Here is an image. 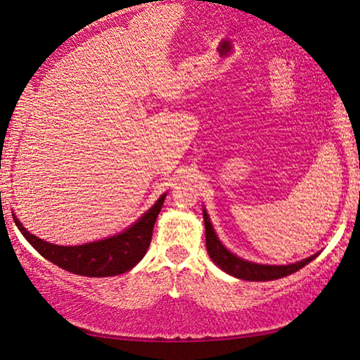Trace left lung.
Instances as JSON below:
<instances>
[{"label":"left lung","instance_id":"left-lung-1","mask_svg":"<svg viewBox=\"0 0 360 360\" xmlns=\"http://www.w3.org/2000/svg\"><path fill=\"white\" fill-rule=\"evenodd\" d=\"M203 221H205V243H207V250L210 254L212 260L217 264L223 271L229 273L236 278H240V280L245 281H271L278 280V278L288 276L291 273L300 270V268L305 266L309 262H312L319 254H315L309 259L300 260L297 264L291 265H259L252 264V262L243 260L239 257L231 254L224 245L219 243L217 234L213 231V226L210 223V218H208L207 212L203 210Z\"/></svg>","mask_w":360,"mask_h":360}]
</instances>
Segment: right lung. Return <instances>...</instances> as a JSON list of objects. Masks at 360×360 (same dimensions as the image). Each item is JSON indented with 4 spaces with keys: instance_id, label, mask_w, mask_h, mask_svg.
I'll list each match as a JSON object with an SVG mask.
<instances>
[{
    "instance_id": "obj_1",
    "label": "right lung",
    "mask_w": 360,
    "mask_h": 360,
    "mask_svg": "<svg viewBox=\"0 0 360 360\" xmlns=\"http://www.w3.org/2000/svg\"><path fill=\"white\" fill-rule=\"evenodd\" d=\"M166 194L158 198L157 203L139 219L136 224L124 233L108 239L84 245H55L30 234L15 217L14 223L41 257L50 260L63 270L76 275L101 278L121 275L136 266L147 254L152 243V233L160 210H162Z\"/></svg>"
}]
</instances>
